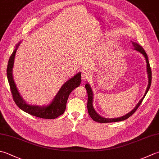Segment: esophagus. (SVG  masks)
Listing matches in <instances>:
<instances>
[{
  "label": "esophagus",
  "mask_w": 159,
  "mask_h": 159,
  "mask_svg": "<svg viewBox=\"0 0 159 159\" xmlns=\"http://www.w3.org/2000/svg\"><path fill=\"white\" fill-rule=\"evenodd\" d=\"M91 74H90L89 71H84V72L82 73L81 79L84 81H87V80H88L90 78H91Z\"/></svg>",
  "instance_id": "1"
}]
</instances>
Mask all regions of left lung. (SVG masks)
I'll list each match as a JSON object with an SVG mask.
<instances>
[{"instance_id":"left-lung-1","label":"left lung","mask_w":159,"mask_h":159,"mask_svg":"<svg viewBox=\"0 0 159 159\" xmlns=\"http://www.w3.org/2000/svg\"><path fill=\"white\" fill-rule=\"evenodd\" d=\"M132 45L134 47V49L136 51H137L141 53V54L145 58L146 61V63H147V73H148V88L146 89V91L145 94L143 96L141 100L139 101V102L137 103V105H136V107L133 109V110L129 111V113L126 114L125 115H124L123 116L120 117H118V118H114V119H108V118H105L103 116H101V115H99L97 112H96V110H94V107H93V98H94V94H93V92H92V89L91 88V86L89 83H87L85 85V88L87 92H88V113L89 114V116H91L92 119L94 120L96 122L98 123H114V122H119V121H122L125 120L127 119H128L129 116H131L135 112L136 110H137L138 107H139V105L141 104V102L143 100V98H145V95L147 94L148 92L150 89V85H151V83H152V71H151V68H150V63H149V60H148V57L147 54H146L145 51L143 49V48L142 47L139 45L137 43L135 42H132Z\"/></svg>"}]
</instances>
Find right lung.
I'll list each match as a JSON object with an SVG mask.
<instances>
[{
    "label": "right lung",
    "instance_id": "obj_1",
    "mask_svg": "<svg viewBox=\"0 0 159 159\" xmlns=\"http://www.w3.org/2000/svg\"><path fill=\"white\" fill-rule=\"evenodd\" d=\"M21 41L18 43L16 45L10 58L9 59L7 69V76L8 82L10 86L11 92L14 100L17 105V106L25 112L30 114L32 116L41 118L46 119H54L57 118L60 115L63 114L66 109V103L68 97L70 93L73 90L80 85V80H81V73L78 72L73 77H71L65 82L59 91L53 98L50 103L46 105H30L24 100L22 97L20 92H18L17 87L14 83L13 78V67L14 63V58L16 51L19 47Z\"/></svg>",
    "mask_w": 159,
    "mask_h": 159
}]
</instances>
